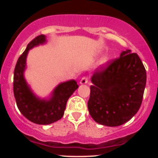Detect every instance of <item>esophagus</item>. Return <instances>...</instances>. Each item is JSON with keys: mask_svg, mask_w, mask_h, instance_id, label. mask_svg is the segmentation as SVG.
I'll return each mask as SVG.
<instances>
[{"mask_svg": "<svg viewBox=\"0 0 158 158\" xmlns=\"http://www.w3.org/2000/svg\"><path fill=\"white\" fill-rule=\"evenodd\" d=\"M88 81H89V77H83L81 79L80 83L81 84V85H83V84L88 83Z\"/></svg>", "mask_w": 158, "mask_h": 158, "instance_id": "1", "label": "esophagus"}]
</instances>
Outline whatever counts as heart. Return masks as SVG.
<instances>
[{
    "label": "heart",
    "mask_w": 158,
    "mask_h": 158,
    "mask_svg": "<svg viewBox=\"0 0 158 158\" xmlns=\"http://www.w3.org/2000/svg\"><path fill=\"white\" fill-rule=\"evenodd\" d=\"M106 61H107V59H106V58H103V59H101V61H100V63H104Z\"/></svg>",
    "instance_id": "heart-1"
}]
</instances>
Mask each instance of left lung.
I'll return each mask as SVG.
<instances>
[{
	"mask_svg": "<svg viewBox=\"0 0 158 158\" xmlns=\"http://www.w3.org/2000/svg\"><path fill=\"white\" fill-rule=\"evenodd\" d=\"M92 82L88 102L92 118L102 125L120 126L140 108L146 71L139 55L127 50L96 69Z\"/></svg>",
	"mask_w": 158,
	"mask_h": 158,
	"instance_id": "left-lung-1",
	"label": "left lung"
}]
</instances>
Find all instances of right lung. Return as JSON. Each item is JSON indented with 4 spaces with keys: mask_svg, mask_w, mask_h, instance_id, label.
<instances>
[{
    "mask_svg": "<svg viewBox=\"0 0 158 158\" xmlns=\"http://www.w3.org/2000/svg\"><path fill=\"white\" fill-rule=\"evenodd\" d=\"M44 42L45 36L40 35L27 44L26 50L18 58L13 76L14 96L19 111L31 122L41 125L53 123L62 118L67 100L78 88L77 81L73 80L60 84L48 101L36 98L31 93L23 77L26 57L30 49Z\"/></svg>",
    "mask_w": 158,
    "mask_h": 158,
    "instance_id": "right-lung-1",
    "label": "right lung"
}]
</instances>
